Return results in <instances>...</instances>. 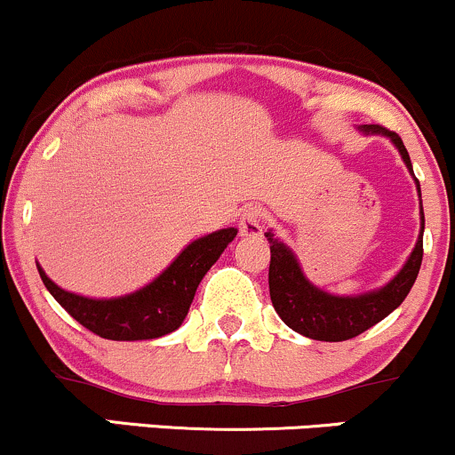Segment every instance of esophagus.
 <instances>
[{"label":"esophagus","instance_id":"34e87169","mask_svg":"<svg viewBox=\"0 0 455 455\" xmlns=\"http://www.w3.org/2000/svg\"><path fill=\"white\" fill-rule=\"evenodd\" d=\"M264 228V211L259 206H249L244 208L241 214V221H238V229H241V236H259Z\"/></svg>","mask_w":455,"mask_h":455}]
</instances>
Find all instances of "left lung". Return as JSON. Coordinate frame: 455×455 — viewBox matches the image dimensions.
Returning a JSON list of instances; mask_svg holds the SVG:
<instances>
[{"label":"left lung","instance_id":"8db88e82","mask_svg":"<svg viewBox=\"0 0 455 455\" xmlns=\"http://www.w3.org/2000/svg\"><path fill=\"white\" fill-rule=\"evenodd\" d=\"M361 131L367 132V135L374 132V135L389 137L393 146L402 155V159H404L408 172L412 173L411 156H408L397 132L382 129L379 124H363ZM415 182L421 197L417 178ZM423 226H426V219H423L421 208V234L404 267L387 285L374 290V292L359 296H335L315 288L303 275L299 259L290 251L288 244L279 241L273 232H267L264 236L270 243L268 288L275 311L290 329L309 339L344 341L356 338L370 326L379 324L382 318H387L393 309L400 307L402 300L411 292L423 259Z\"/></svg>","mask_w":455,"mask_h":455}]
</instances>
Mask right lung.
<instances>
[{
    "mask_svg": "<svg viewBox=\"0 0 455 455\" xmlns=\"http://www.w3.org/2000/svg\"><path fill=\"white\" fill-rule=\"evenodd\" d=\"M236 232L238 229L226 228L197 238L187 244L185 251L155 282L117 299H88L73 294L51 282L40 264L36 267L51 296L92 333L114 341L156 339L182 324L204 275L226 251Z\"/></svg>",
    "mask_w": 455,
    "mask_h": 455,
    "instance_id": "right-lung-1",
    "label": "right lung"
}]
</instances>
